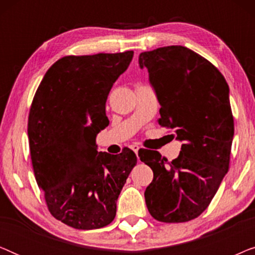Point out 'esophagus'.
I'll list each match as a JSON object with an SVG mask.
<instances>
[{"instance_id": "esophagus-1", "label": "esophagus", "mask_w": 255, "mask_h": 255, "mask_svg": "<svg viewBox=\"0 0 255 255\" xmlns=\"http://www.w3.org/2000/svg\"><path fill=\"white\" fill-rule=\"evenodd\" d=\"M130 148H131L132 151H133L134 153H138V151H139V146H138L137 144H133V145H131V146H130Z\"/></svg>"}]
</instances>
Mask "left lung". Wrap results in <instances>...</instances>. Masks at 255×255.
Segmentation results:
<instances>
[{"mask_svg": "<svg viewBox=\"0 0 255 255\" xmlns=\"http://www.w3.org/2000/svg\"><path fill=\"white\" fill-rule=\"evenodd\" d=\"M139 67L148 71L161 107L159 124L182 142L170 162L156 151L139 153L153 170L146 205L159 222L191 221L208 208L229 170L235 134L229 86L211 62L180 45L142 52Z\"/></svg>", "mask_w": 255, "mask_h": 255, "instance_id": "1", "label": "left lung"}]
</instances>
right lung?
Returning <instances> with one entry per match:
<instances>
[{
    "label": "right lung",
    "instance_id": "add662e5",
    "mask_svg": "<svg viewBox=\"0 0 255 255\" xmlns=\"http://www.w3.org/2000/svg\"><path fill=\"white\" fill-rule=\"evenodd\" d=\"M133 52L64 57L44 75L30 109L27 135L38 187L54 218L79 230L107 226L137 163L134 152L97 151L109 125L106 103Z\"/></svg>",
    "mask_w": 255,
    "mask_h": 255
}]
</instances>
